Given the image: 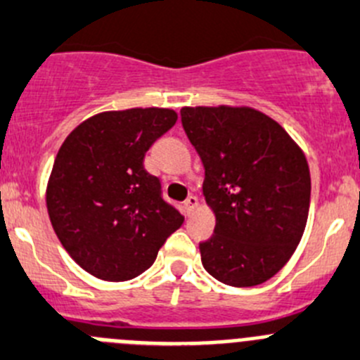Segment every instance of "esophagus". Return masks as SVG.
Here are the masks:
<instances>
[{
    "instance_id": "1",
    "label": "esophagus",
    "mask_w": 360,
    "mask_h": 360,
    "mask_svg": "<svg viewBox=\"0 0 360 360\" xmlns=\"http://www.w3.org/2000/svg\"><path fill=\"white\" fill-rule=\"evenodd\" d=\"M198 205H200V201H198L196 196L187 198V200H186V212H187V214H189V215L193 214V212L198 208Z\"/></svg>"
}]
</instances>
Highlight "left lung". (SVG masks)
I'll return each instance as SVG.
<instances>
[{"label":"left lung","mask_w":360,"mask_h":360,"mask_svg":"<svg viewBox=\"0 0 360 360\" xmlns=\"http://www.w3.org/2000/svg\"><path fill=\"white\" fill-rule=\"evenodd\" d=\"M184 129L205 167L215 229L201 263L235 288L262 285L295 252L309 214L311 174L302 148L265 112L248 105L182 108Z\"/></svg>","instance_id":"left-lung-1"}]
</instances>
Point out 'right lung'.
I'll return each instance as SVG.
<instances>
[{
	"label": "right lung",
	"instance_id": "obj_1",
	"mask_svg": "<svg viewBox=\"0 0 360 360\" xmlns=\"http://www.w3.org/2000/svg\"><path fill=\"white\" fill-rule=\"evenodd\" d=\"M167 108L104 111L75 127L58 150L46 189L54 233L81 269L129 281L155 262L184 215L160 198L143 159L176 122Z\"/></svg>",
	"mask_w": 360,
	"mask_h": 360
}]
</instances>
